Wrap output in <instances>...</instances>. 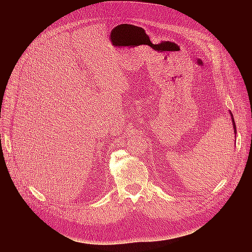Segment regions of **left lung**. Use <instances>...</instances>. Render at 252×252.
<instances>
[{
  "label": "left lung",
  "instance_id": "8db88e82",
  "mask_svg": "<svg viewBox=\"0 0 252 252\" xmlns=\"http://www.w3.org/2000/svg\"><path fill=\"white\" fill-rule=\"evenodd\" d=\"M230 116H231V118H232V123H233V128H234V133H236V128H235V123H234V120H233L232 113H230Z\"/></svg>",
  "mask_w": 252,
  "mask_h": 252
}]
</instances>
